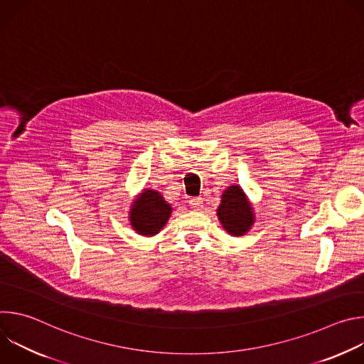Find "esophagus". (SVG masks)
I'll use <instances>...</instances> for the list:
<instances>
[{
    "label": "esophagus",
    "mask_w": 364,
    "mask_h": 364,
    "mask_svg": "<svg viewBox=\"0 0 364 364\" xmlns=\"http://www.w3.org/2000/svg\"><path fill=\"white\" fill-rule=\"evenodd\" d=\"M188 204H190L191 209H194V210H201V209H203V198H201V197H191V198L188 200Z\"/></svg>",
    "instance_id": "34e87169"
}]
</instances>
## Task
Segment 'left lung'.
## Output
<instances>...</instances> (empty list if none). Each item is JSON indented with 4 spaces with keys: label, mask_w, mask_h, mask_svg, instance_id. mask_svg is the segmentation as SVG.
<instances>
[{
    "label": "left lung",
    "mask_w": 364,
    "mask_h": 364,
    "mask_svg": "<svg viewBox=\"0 0 364 364\" xmlns=\"http://www.w3.org/2000/svg\"><path fill=\"white\" fill-rule=\"evenodd\" d=\"M218 216L226 232L233 236H242L250 229L253 223L252 207L239 186H232L223 193Z\"/></svg>",
    "instance_id": "1"
}]
</instances>
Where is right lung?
<instances>
[{
	"mask_svg": "<svg viewBox=\"0 0 364 364\" xmlns=\"http://www.w3.org/2000/svg\"><path fill=\"white\" fill-rule=\"evenodd\" d=\"M170 215L171 205L159 191L144 190L132 204L129 219L139 235L152 236L164 228Z\"/></svg>",
	"mask_w": 364,
	"mask_h": 364,
	"instance_id": "right-lung-1",
	"label": "right lung"
}]
</instances>
